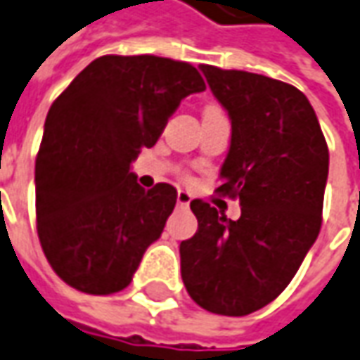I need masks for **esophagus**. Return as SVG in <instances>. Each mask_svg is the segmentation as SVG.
<instances>
[{
    "mask_svg": "<svg viewBox=\"0 0 360 360\" xmlns=\"http://www.w3.org/2000/svg\"><path fill=\"white\" fill-rule=\"evenodd\" d=\"M176 202L180 204V206H188L190 202H192V196L184 192V190H178V196H176Z\"/></svg>",
    "mask_w": 360,
    "mask_h": 360,
    "instance_id": "34e87169",
    "label": "esophagus"
}]
</instances>
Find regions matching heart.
<instances>
[{
  "instance_id": "b5f03b06",
  "label": "heart",
  "mask_w": 360,
  "mask_h": 360,
  "mask_svg": "<svg viewBox=\"0 0 360 360\" xmlns=\"http://www.w3.org/2000/svg\"><path fill=\"white\" fill-rule=\"evenodd\" d=\"M210 108H214V107H210Z\"/></svg>"
}]
</instances>
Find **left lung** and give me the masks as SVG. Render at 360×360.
<instances>
[{
	"label": "left lung",
	"instance_id": "8db88e82",
	"mask_svg": "<svg viewBox=\"0 0 360 360\" xmlns=\"http://www.w3.org/2000/svg\"><path fill=\"white\" fill-rule=\"evenodd\" d=\"M231 118L218 194L240 200L228 219L192 200L198 231L180 243L182 281L202 309L243 317L289 285L323 221L329 148L307 96L293 84L200 65Z\"/></svg>",
	"mask_w": 360,
	"mask_h": 360
}]
</instances>
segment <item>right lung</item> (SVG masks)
I'll list each match as a JSON object with an SVG mask.
<instances>
[{
	"label": "right lung",
	"instance_id": "right-lung-1",
	"mask_svg": "<svg viewBox=\"0 0 360 360\" xmlns=\"http://www.w3.org/2000/svg\"><path fill=\"white\" fill-rule=\"evenodd\" d=\"M204 89L190 63L103 55L55 98L35 160V214L43 253L67 285L110 295L132 281L178 194L166 182L144 190L130 162Z\"/></svg>",
	"mask_w": 360,
	"mask_h": 360
}]
</instances>
